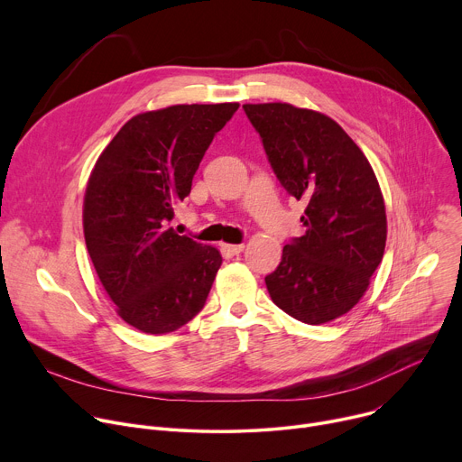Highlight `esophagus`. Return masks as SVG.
Masks as SVG:
<instances>
[{
  "instance_id": "34e87169",
  "label": "esophagus",
  "mask_w": 462,
  "mask_h": 462,
  "mask_svg": "<svg viewBox=\"0 0 462 462\" xmlns=\"http://www.w3.org/2000/svg\"><path fill=\"white\" fill-rule=\"evenodd\" d=\"M243 248H245L243 243H241V245H223V250H225L226 254H230V255H237L239 252H243Z\"/></svg>"
}]
</instances>
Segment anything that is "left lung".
<instances>
[{
  "instance_id": "left-lung-1",
  "label": "left lung",
  "mask_w": 462,
  "mask_h": 462,
  "mask_svg": "<svg viewBox=\"0 0 462 462\" xmlns=\"http://www.w3.org/2000/svg\"><path fill=\"white\" fill-rule=\"evenodd\" d=\"M282 186L303 201L307 228L265 278L289 316L319 325L349 312L380 265L387 221L374 171L346 131L291 104H245Z\"/></svg>"
}]
</instances>
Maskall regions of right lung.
Returning a JSON list of instances; mask_svg holds the SVG:
<instances>
[{"label": "right lung", "instance_id": "1", "mask_svg": "<svg viewBox=\"0 0 462 462\" xmlns=\"http://www.w3.org/2000/svg\"><path fill=\"white\" fill-rule=\"evenodd\" d=\"M237 107L180 104L141 113L120 127L89 175V257L118 316L143 333H173L207 303L223 257L168 223Z\"/></svg>", "mask_w": 462, "mask_h": 462}]
</instances>
